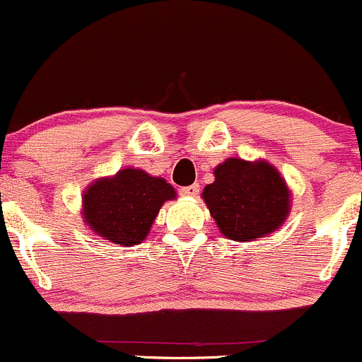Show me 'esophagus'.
Segmentation results:
<instances>
[{
  "mask_svg": "<svg viewBox=\"0 0 362 362\" xmlns=\"http://www.w3.org/2000/svg\"><path fill=\"white\" fill-rule=\"evenodd\" d=\"M199 192H200L199 185H189V186H185V188L180 189L181 195H185V197H197V193Z\"/></svg>",
  "mask_w": 362,
  "mask_h": 362,
  "instance_id": "obj_1",
  "label": "esophagus"
}]
</instances>
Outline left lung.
I'll return each mask as SVG.
<instances>
[{"label": "left lung", "mask_w": 362, "mask_h": 362, "mask_svg": "<svg viewBox=\"0 0 362 362\" xmlns=\"http://www.w3.org/2000/svg\"><path fill=\"white\" fill-rule=\"evenodd\" d=\"M202 197L221 234L234 241L264 238L291 211L284 177L266 162L225 160L214 169V182L204 188Z\"/></svg>", "instance_id": "obj_1"}]
</instances>
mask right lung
Masks as SVG:
<instances>
[{"label":"right lung","mask_w":362,"mask_h":362,"mask_svg":"<svg viewBox=\"0 0 362 362\" xmlns=\"http://www.w3.org/2000/svg\"><path fill=\"white\" fill-rule=\"evenodd\" d=\"M176 197L173 186L141 169H123L110 180H98L82 197L84 220L107 241L139 245L149 234L165 200Z\"/></svg>","instance_id":"obj_1"}]
</instances>
